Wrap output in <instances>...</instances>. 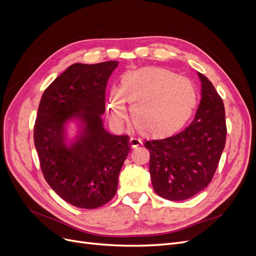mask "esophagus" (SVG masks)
Here are the masks:
<instances>
[{
  "instance_id": "obj_1",
  "label": "esophagus",
  "mask_w": 256,
  "mask_h": 256,
  "mask_svg": "<svg viewBox=\"0 0 256 256\" xmlns=\"http://www.w3.org/2000/svg\"><path fill=\"white\" fill-rule=\"evenodd\" d=\"M141 144H142V142H141V140H138V138H130L129 145L132 147V148H134V147L140 146Z\"/></svg>"
}]
</instances>
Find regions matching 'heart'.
Wrapping results in <instances>:
<instances>
[{"label": "heart", "instance_id": "obj_1", "mask_svg": "<svg viewBox=\"0 0 256 256\" xmlns=\"http://www.w3.org/2000/svg\"><path fill=\"white\" fill-rule=\"evenodd\" d=\"M193 84L161 67H145L128 72L120 78V88L109 92L108 108L114 125L126 118V104H131V118L143 136L164 138L180 130L196 106Z\"/></svg>", "mask_w": 256, "mask_h": 256}]
</instances>
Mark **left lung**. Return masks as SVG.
<instances>
[{
    "mask_svg": "<svg viewBox=\"0 0 256 256\" xmlns=\"http://www.w3.org/2000/svg\"><path fill=\"white\" fill-rule=\"evenodd\" d=\"M202 99L194 120L180 132L146 141L154 190L171 200L196 196L210 184L226 140V110L212 83L198 72Z\"/></svg>",
    "mask_w": 256,
    "mask_h": 256,
    "instance_id": "1",
    "label": "left lung"
}]
</instances>
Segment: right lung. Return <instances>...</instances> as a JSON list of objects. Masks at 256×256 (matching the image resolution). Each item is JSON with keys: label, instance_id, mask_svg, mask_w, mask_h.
Here are the masks:
<instances>
[{"label": "right lung", "instance_id": "1", "mask_svg": "<svg viewBox=\"0 0 256 256\" xmlns=\"http://www.w3.org/2000/svg\"><path fill=\"white\" fill-rule=\"evenodd\" d=\"M118 60L69 66L44 90L34 125V143L44 180L67 203L92 209L106 204L118 190V174L129 154L128 136L104 129L108 79ZM76 116L84 132L70 148L64 125Z\"/></svg>", "mask_w": 256, "mask_h": 256}]
</instances>
